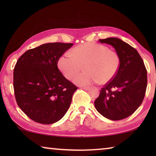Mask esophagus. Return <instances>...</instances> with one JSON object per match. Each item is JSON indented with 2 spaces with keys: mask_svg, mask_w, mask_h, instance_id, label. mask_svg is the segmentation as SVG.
Instances as JSON below:
<instances>
[{
  "mask_svg": "<svg viewBox=\"0 0 156 156\" xmlns=\"http://www.w3.org/2000/svg\"><path fill=\"white\" fill-rule=\"evenodd\" d=\"M80 88H81V89H84V90H85V91L88 90V89H89V87H81Z\"/></svg>",
  "mask_w": 156,
  "mask_h": 156,
  "instance_id": "34e87169",
  "label": "esophagus"
}]
</instances>
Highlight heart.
Here are the masks:
<instances>
[{
    "label": "heart",
    "instance_id": "heart-1",
    "mask_svg": "<svg viewBox=\"0 0 156 156\" xmlns=\"http://www.w3.org/2000/svg\"><path fill=\"white\" fill-rule=\"evenodd\" d=\"M58 67L67 80H72L84 67V72L76 76L73 83L81 86L98 82L106 84L118 74L120 58L116 51L96 43H85L76 46L69 54L58 60Z\"/></svg>",
    "mask_w": 156,
    "mask_h": 156
}]
</instances>
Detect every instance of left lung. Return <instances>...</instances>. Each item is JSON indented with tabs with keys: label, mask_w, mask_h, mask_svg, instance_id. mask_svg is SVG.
Listing matches in <instances>:
<instances>
[{
	"label": "left lung",
	"mask_w": 156,
	"mask_h": 156,
	"mask_svg": "<svg viewBox=\"0 0 156 156\" xmlns=\"http://www.w3.org/2000/svg\"><path fill=\"white\" fill-rule=\"evenodd\" d=\"M112 45L120 58V67L114 79L100 90L94 102L96 110L112 120L125 119L136 112L143 101L147 85V72L135 48L117 38L99 39Z\"/></svg>",
	"instance_id": "8db88e82"
}]
</instances>
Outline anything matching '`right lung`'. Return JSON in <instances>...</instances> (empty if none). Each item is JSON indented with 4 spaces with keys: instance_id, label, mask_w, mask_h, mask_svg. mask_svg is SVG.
<instances>
[{
    "instance_id": "right-lung-1",
    "label": "right lung",
    "mask_w": 156,
    "mask_h": 156,
    "mask_svg": "<svg viewBox=\"0 0 156 156\" xmlns=\"http://www.w3.org/2000/svg\"><path fill=\"white\" fill-rule=\"evenodd\" d=\"M73 43L43 44L25 51L14 69V90L18 107L36 122L49 125L67 113L78 89L58 68V60Z\"/></svg>"
}]
</instances>
